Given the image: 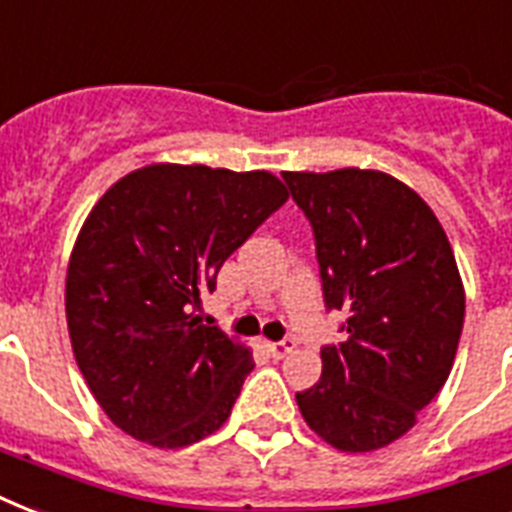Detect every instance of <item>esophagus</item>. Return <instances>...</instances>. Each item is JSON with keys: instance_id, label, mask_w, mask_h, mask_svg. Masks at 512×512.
I'll return each mask as SVG.
<instances>
[{"instance_id": "34e87169", "label": "esophagus", "mask_w": 512, "mask_h": 512, "mask_svg": "<svg viewBox=\"0 0 512 512\" xmlns=\"http://www.w3.org/2000/svg\"><path fill=\"white\" fill-rule=\"evenodd\" d=\"M297 342L292 340V337H287V340H279V342H265V348H268V353H271L273 358H284L287 353H292L295 350Z\"/></svg>"}]
</instances>
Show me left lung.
<instances>
[{
	"label": "left lung",
	"instance_id": "obj_1",
	"mask_svg": "<svg viewBox=\"0 0 512 512\" xmlns=\"http://www.w3.org/2000/svg\"><path fill=\"white\" fill-rule=\"evenodd\" d=\"M311 220L340 345L321 348V380L297 393L308 428L340 452H372L414 428L452 372L465 289L433 209L396 177L345 167L281 172Z\"/></svg>",
	"mask_w": 512,
	"mask_h": 512
}]
</instances>
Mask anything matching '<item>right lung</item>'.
Instances as JSON below:
<instances>
[{
  "instance_id": "obj_1",
  "label": "right lung",
  "mask_w": 512,
  "mask_h": 512,
  "mask_svg": "<svg viewBox=\"0 0 512 512\" xmlns=\"http://www.w3.org/2000/svg\"><path fill=\"white\" fill-rule=\"evenodd\" d=\"M287 199L265 170L148 164L92 207L68 260V335L92 396L127 436L180 449L228 420L255 361L196 311Z\"/></svg>"
}]
</instances>
